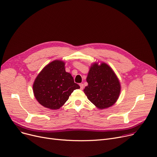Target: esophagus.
<instances>
[{
	"instance_id": "esophagus-1",
	"label": "esophagus",
	"mask_w": 157,
	"mask_h": 157,
	"mask_svg": "<svg viewBox=\"0 0 157 157\" xmlns=\"http://www.w3.org/2000/svg\"><path fill=\"white\" fill-rule=\"evenodd\" d=\"M79 86H80V88L81 90H83V88H84V85L83 83H80L79 84Z\"/></svg>"
}]
</instances>
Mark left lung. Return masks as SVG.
Instances as JSON below:
<instances>
[{
  "label": "left lung",
  "instance_id": "obj_1",
  "mask_svg": "<svg viewBox=\"0 0 157 157\" xmlns=\"http://www.w3.org/2000/svg\"><path fill=\"white\" fill-rule=\"evenodd\" d=\"M86 81L88 86L83 92L98 109L108 108L117 102L121 92L120 82L109 65L105 62L93 63Z\"/></svg>",
  "mask_w": 157,
  "mask_h": 157
}]
</instances>
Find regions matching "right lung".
Returning <instances> with one entry per match:
<instances>
[{
  "instance_id": "add662e5",
  "label": "right lung",
  "mask_w": 157,
  "mask_h": 157,
  "mask_svg": "<svg viewBox=\"0 0 157 157\" xmlns=\"http://www.w3.org/2000/svg\"><path fill=\"white\" fill-rule=\"evenodd\" d=\"M65 62L55 60L42 69L33 84V92L38 102L44 108L60 109L74 90L80 86L74 83L71 74L65 71Z\"/></svg>"
}]
</instances>
